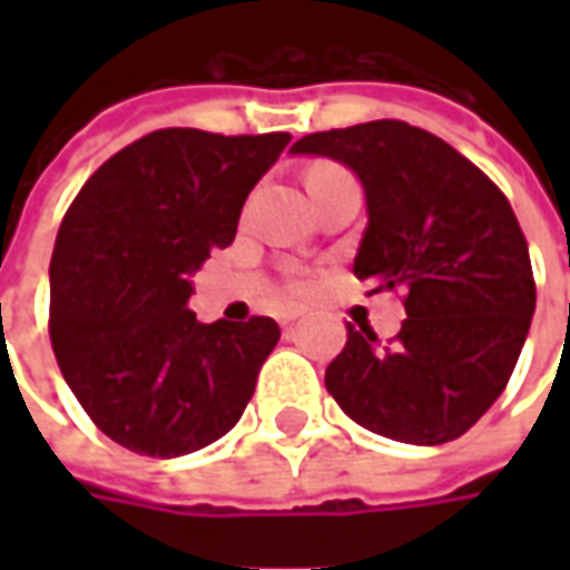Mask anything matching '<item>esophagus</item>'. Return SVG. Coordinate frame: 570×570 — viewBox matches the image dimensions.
<instances>
[{
	"instance_id": "obj_1",
	"label": "esophagus",
	"mask_w": 570,
	"mask_h": 570,
	"mask_svg": "<svg viewBox=\"0 0 570 570\" xmlns=\"http://www.w3.org/2000/svg\"><path fill=\"white\" fill-rule=\"evenodd\" d=\"M298 314H302V311H298V308H289V311H284V314H281V323H284V326H289V323L296 321Z\"/></svg>"
}]
</instances>
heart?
<instances>
[{
	"label": "heart",
	"mask_w": 570,
	"mask_h": 570,
	"mask_svg": "<svg viewBox=\"0 0 570 570\" xmlns=\"http://www.w3.org/2000/svg\"><path fill=\"white\" fill-rule=\"evenodd\" d=\"M326 167H333V164H317V167H314L311 174H317V170H326ZM305 286H308V284H305V281H293V289H305Z\"/></svg>",
	"instance_id": "heart-1"
}]
</instances>
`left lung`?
<instances>
[{"instance_id":"left-lung-1","label":"left lung","mask_w":570,"mask_h":570,"mask_svg":"<svg viewBox=\"0 0 570 570\" xmlns=\"http://www.w3.org/2000/svg\"><path fill=\"white\" fill-rule=\"evenodd\" d=\"M293 151L360 176L370 225L354 274L372 293L403 289L406 305L387 345L347 323L326 391L387 440H458L510 382L538 302L510 200L449 142L394 118L308 134Z\"/></svg>"}]
</instances>
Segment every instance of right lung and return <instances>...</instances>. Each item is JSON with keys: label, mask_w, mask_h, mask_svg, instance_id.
Instances as JSON below:
<instances>
[{"label": "right lung", "mask_w": 570, "mask_h": 570, "mask_svg": "<svg viewBox=\"0 0 570 570\" xmlns=\"http://www.w3.org/2000/svg\"><path fill=\"white\" fill-rule=\"evenodd\" d=\"M286 142L284 130H151L69 204L51 256V347L88 419L130 452H198L244 415L281 326L198 323L188 274L235 240Z\"/></svg>", "instance_id": "add662e5"}]
</instances>
